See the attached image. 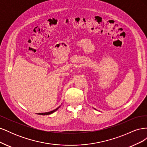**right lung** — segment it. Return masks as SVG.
Listing matches in <instances>:
<instances>
[{
    "label": "right lung",
    "instance_id": "obj_1",
    "mask_svg": "<svg viewBox=\"0 0 147 147\" xmlns=\"http://www.w3.org/2000/svg\"><path fill=\"white\" fill-rule=\"evenodd\" d=\"M60 107V106L59 107H57V109H55L53 111H51V112H46V113H38V115H50V114H51L53 113H54L55 112H56V111Z\"/></svg>",
    "mask_w": 147,
    "mask_h": 147
}]
</instances>
